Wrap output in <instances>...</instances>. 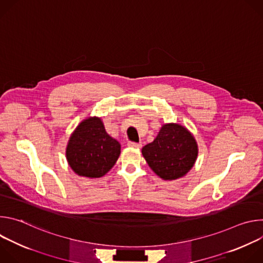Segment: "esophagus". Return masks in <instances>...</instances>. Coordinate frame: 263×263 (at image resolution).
<instances>
[{
    "label": "esophagus",
    "mask_w": 263,
    "mask_h": 263,
    "mask_svg": "<svg viewBox=\"0 0 263 263\" xmlns=\"http://www.w3.org/2000/svg\"><path fill=\"white\" fill-rule=\"evenodd\" d=\"M128 145L132 147H141L140 142H134V141H128Z\"/></svg>",
    "instance_id": "34e87169"
}]
</instances>
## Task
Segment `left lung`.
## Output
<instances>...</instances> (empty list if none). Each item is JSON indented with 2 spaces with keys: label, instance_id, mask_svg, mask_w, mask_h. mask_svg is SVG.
Returning <instances> with one entry per match:
<instances>
[{
  "label": "left lung",
  "instance_id": "8db88e82",
  "mask_svg": "<svg viewBox=\"0 0 263 263\" xmlns=\"http://www.w3.org/2000/svg\"><path fill=\"white\" fill-rule=\"evenodd\" d=\"M148 166L164 180L185 176L198 157V145L191 132L178 124H166L153 142L141 149Z\"/></svg>",
  "mask_w": 263,
  "mask_h": 263
}]
</instances>
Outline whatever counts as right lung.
<instances>
[{
    "mask_svg": "<svg viewBox=\"0 0 263 263\" xmlns=\"http://www.w3.org/2000/svg\"><path fill=\"white\" fill-rule=\"evenodd\" d=\"M121 154V144L105 131L99 118L83 121L71 134L66 159L79 176L100 178L114 166Z\"/></svg>",
    "mask_w": 263,
    "mask_h": 263,
    "instance_id": "add662e5",
    "label": "right lung"
}]
</instances>
